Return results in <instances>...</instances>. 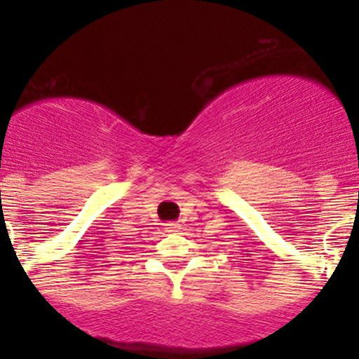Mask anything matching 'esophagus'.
<instances>
[{"mask_svg":"<svg viewBox=\"0 0 359 359\" xmlns=\"http://www.w3.org/2000/svg\"><path fill=\"white\" fill-rule=\"evenodd\" d=\"M165 231H169V233H176V231H180V224L167 223L165 224Z\"/></svg>","mask_w":359,"mask_h":359,"instance_id":"obj_1","label":"esophagus"}]
</instances>
